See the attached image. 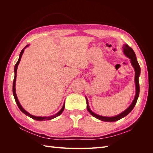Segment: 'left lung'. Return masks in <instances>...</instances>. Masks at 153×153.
<instances>
[{"mask_svg": "<svg viewBox=\"0 0 153 153\" xmlns=\"http://www.w3.org/2000/svg\"><path fill=\"white\" fill-rule=\"evenodd\" d=\"M123 48L124 54L126 55L127 57H128L129 59H130L131 64V65H132L133 68H134V70H135V82L136 94H135V98H134V100L132 101L131 104L129 106V107L128 108H126L124 111H123V112L119 114V115H115V116H114V117H105V116H102V115H100L98 114H96L92 112L89 107V102H88L87 98L85 96V99H86V101H87V108L88 112H89L93 117H96V119H98L101 120V121H105V122H115V121H118V120L124 117L125 116H126V115L130 113L131 112V110L133 109L134 106H135V105L137 103L138 96H139L140 86H139V82H138V78H139L140 75V66L137 62L136 55H135V52H134L133 50L131 47H129V46L126 44L123 45Z\"/></svg>", "mask_w": 153, "mask_h": 153, "instance_id": "8db88e82", "label": "left lung"}]
</instances>
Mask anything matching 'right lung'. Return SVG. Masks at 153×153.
<instances>
[{
	"mask_svg": "<svg viewBox=\"0 0 153 153\" xmlns=\"http://www.w3.org/2000/svg\"><path fill=\"white\" fill-rule=\"evenodd\" d=\"M29 46V45H27L24 48L22 49V50L21 51V52H20V53L19 59H18V61H17L16 64H15V69H14V71H15V78H14L13 84V96H14V98H15L16 103V104H17V105H18V108H20V110L22 111V112L23 113H24V114H25L26 115H27V116H29V117H30V118L33 119H34V120H36V121H47V120H51V119H54V118H55L56 117L59 116V115H61V114L62 113L63 110H64V106H65V102L64 103L63 106H62V108L61 109V110H60L59 112H58L57 114H54V115H50V116H48V117H38V116H35V115H31V114H29V112H27L25 110H24V108H23L22 106V105H20V102H19V101H18V98H17V96H16V94L15 84H16V80L17 68H18V64H19V63H20V60H21L22 55H23V53H24V50H25L27 47H28Z\"/></svg>",
	"mask_w": 153,
	"mask_h": 153,
	"instance_id": "1",
	"label": "right lung"
}]
</instances>
